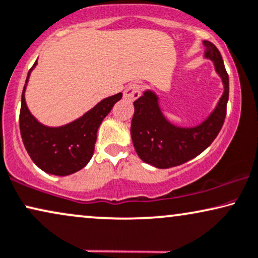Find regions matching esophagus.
<instances>
[{"label": "esophagus", "mask_w": 258, "mask_h": 258, "mask_svg": "<svg viewBox=\"0 0 258 258\" xmlns=\"http://www.w3.org/2000/svg\"><path fill=\"white\" fill-rule=\"evenodd\" d=\"M140 96V87L138 84L133 83L130 84L128 87H126L125 91H123V99L128 101H135Z\"/></svg>", "instance_id": "obj_1"}]
</instances>
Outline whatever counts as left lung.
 <instances>
[{
    "mask_svg": "<svg viewBox=\"0 0 258 258\" xmlns=\"http://www.w3.org/2000/svg\"><path fill=\"white\" fill-rule=\"evenodd\" d=\"M204 57L212 60L220 77L224 91L217 106L204 121L197 126L182 127L165 118L155 90L146 89L133 102L135 114L131 122V137L137 155L143 162L158 169L183 164L205 151L223 127L229 101V76L221 54L211 41H202Z\"/></svg>",
    "mask_w": 258,
    "mask_h": 258,
    "instance_id": "obj_1",
    "label": "left lung"
}]
</instances>
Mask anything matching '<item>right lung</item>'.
Wrapping results in <instances>:
<instances>
[{
  "instance_id": "1",
  "label": "right lung",
  "mask_w": 258,
  "mask_h": 258,
  "mask_svg": "<svg viewBox=\"0 0 258 258\" xmlns=\"http://www.w3.org/2000/svg\"><path fill=\"white\" fill-rule=\"evenodd\" d=\"M35 61L28 71L22 90L20 109V132L29 157L38 168L47 174L68 176L86 167L93 157L97 128L122 94L105 97L82 116L65 125L46 126L29 112L25 91Z\"/></svg>"
}]
</instances>
